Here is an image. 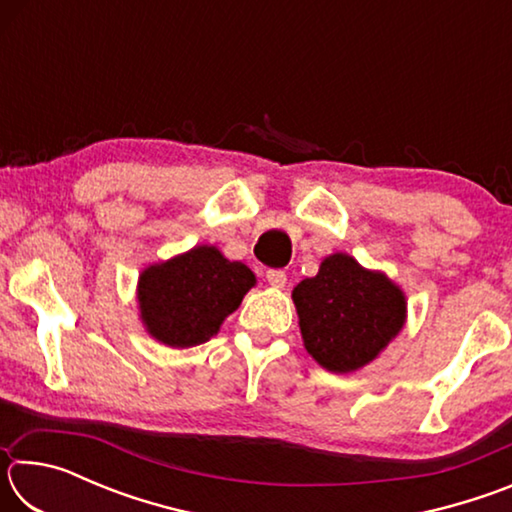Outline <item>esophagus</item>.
<instances>
[{"label": "esophagus", "instance_id": "1", "mask_svg": "<svg viewBox=\"0 0 512 512\" xmlns=\"http://www.w3.org/2000/svg\"><path fill=\"white\" fill-rule=\"evenodd\" d=\"M266 280H268V284H271L273 289H284V287H287V273L277 271V268H273V271L266 273Z\"/></svg>", "mask_w": 512, "mask_h": 512}]
</instances>
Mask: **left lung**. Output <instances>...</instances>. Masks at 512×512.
Segmentation results:
<instances>
[{
  "instance_id": "obj_1",
  "label": "left lung",
  "mask_w": 512,
  "mask_h": 512,
  "mask_svg": "<svg viewBox=\"0 0 512 512\" xmlns=\"http://www.w3.org/2000/svg\"><path fill=\"white\" fill-rule=\"evenodd\" d=\"M302 345L318 366L336 375L357 372L388 348L406 323V296L381 271L348 253L327 255L314 277L291 293Z\"/></svg>"
}]
</instances>
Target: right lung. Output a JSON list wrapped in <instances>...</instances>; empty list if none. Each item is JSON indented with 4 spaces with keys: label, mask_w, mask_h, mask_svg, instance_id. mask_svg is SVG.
<instances>
[{
    "label": "right lung",
    "mask_w": 512,
    "mask_h": 512,
    "mask_svg": "<svg viewBox=\"0 0 512 512\" xmlns=\"http://www.w3.org/2000/svg\"><path fill=\"white\" fill-rule=\"evenodd\" d=\"M257 284L246 264L216 246H194L149 264L137 280V309L146 334L167 348H194L219 334L223 320Z\"/></svg>",
    "instance_id": "obj_1"
}]
</instances>
